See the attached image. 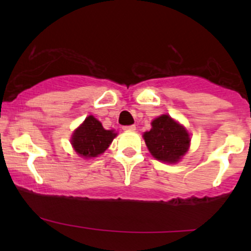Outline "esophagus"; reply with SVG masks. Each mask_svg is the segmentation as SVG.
<instances>
[{"instance_id": "1", "label": "esophagus", "mask_w": 251, "mask_h": 251, "mask_svg": "<svg viewBox=\"0 0 251 251\" xmlns=\"http://www.w3.org/2000/svg\"><path fill=\"white\" fill-rule=\"evenodd\" d=\"M124 131H135L134 125H128V126H123Z\"/></svg>"}]
</instances>
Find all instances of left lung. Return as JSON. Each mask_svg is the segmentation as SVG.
<instances>
[{"label":"left lung","mask_w":251,"mask_h":251,"mask_svg":"<svg viewBox=\"0 0 251 251\" xmlns=\"http://www.w3.org/2000/svg\"><path fill=\"white\" fill-rule=\"evenodd\" d=\"M144 139L151 154L166 163H177L190 145L186 129L168 114L155 118L152 128L144 133Z\"/></svg>","instance_id":"left-lung-1"}]
</instances>
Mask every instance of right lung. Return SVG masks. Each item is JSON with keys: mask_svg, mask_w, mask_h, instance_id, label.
<instances>
[{"mask_svg": "<svg viewBox=\"0 0 251 251\" xmlns=\"http://www.w3.org/2000/svg\"><path fill=\"white\" fill-rule=\"evenodd\" d=\"M116 135L113 131L103 128L101 123L93 116H89L73 133L72 145L82 157H97L106 151Z\"/></svg>", "mask_w": 251, "mask_h": 251, "instance_id": "add662e5", "label": "right lung"}]
</instances>
